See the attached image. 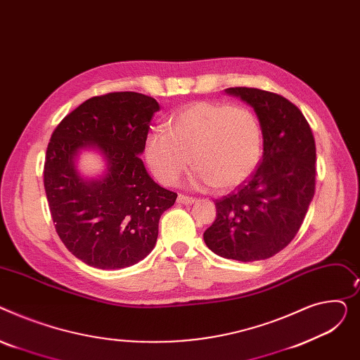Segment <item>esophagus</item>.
Masks as SVG:
<instances>
[{
	"label": "esophagus",
	"mask_w": 360,
	"mask_h": 360,
	"mask_svg": "<svg viewBox=\"0 0 360 360\" xmlns=\"http://www.w3.org/2000/svg\"><path fill=\"white\" fill-rule=\"evenodd\" d=\"M177 202H179V203H181V205H192V203H195V202H196V199H195V198H192V196L179 195V196H177Z\"/></svg>",
	"instance_id": "34e87169"
}]
</instances>
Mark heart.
I'll return each mask as SVG.
<instances>
[{
	"label": "heart",
	"mask_w": 360,
	"mask_h": 360,
	"mask_svg": "<svg viewBox=\"0 0 360 360\" xmlns=\"http://www.w3.org/2000/svg\"><path fill=\"white\" fill-rule=\"evenodd\" d=\"M262 145V126L250 109L199 101L174 115L168 132L148 135L145 158L162 184H177L192 161L198 187L229 190L255 173Z\"/></svg>",
	"instance_id": "obj_1"
}]
</instances>
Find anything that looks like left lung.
Wrapping results in <instances>:
<instances>
[{
	"label": "left lung",
	"instance_id": "obj_1",
	"mask_svg": "<svg viewBox=\"0 0 360 360\" xmlns=\"http://www.w3.org/2000/svg\"><path fill=\"white\" fill-rule=\"evenodd\" d=\"M255 109L263 134V160L234 192L215 200L217 219L203 234L215 255L264 260L300 231L315 192V141L302 112L281 94L231 87Z\"/></svg>",
	"mask_w": 360,
	"mask_h": 360
}]
</instances>
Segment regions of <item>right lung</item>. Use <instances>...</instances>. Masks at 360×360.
Listing matches in <instances>:
<instances>
[{
	"mask_svg": "<svg viewBox=\"0 0 360 360\" xmlns=\"http://www.w3.org/2000/svg\"><path fill=\"white\" fill-rule=\"evenodd\" d=\"M160 104L134 91L96 96L62 119L49 141L44 183L51 215L62 243L97 269L129 267L153 251L158 222L177 193L158 186L139 155ZM82 147L106 160L100 179L76 170Z\"/></svg>",
	"mask_w": 360,
	"mask_h": 360,
	"instance_id": "1",
	"label": "right lung"
}]
</instances>
